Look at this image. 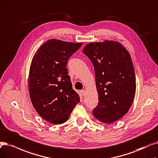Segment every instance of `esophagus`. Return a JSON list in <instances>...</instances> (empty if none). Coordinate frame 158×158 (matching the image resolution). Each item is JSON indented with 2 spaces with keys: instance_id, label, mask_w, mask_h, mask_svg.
Wrapping results in <instances>:
<instances>
[{
  "instance_id": "34e87169",
  "label": "esophagus",
  "mask_w": 158,
  "mask_h": 158,
  "mask_svg": "<svg viewBox=\"0 0 158 158\" xmlns=\"http://www.w3.org/2000/svg\"><path fill=\"white\" fill-rule=\"evenodd\" d=\"M80 94H81V95H85V90H81L80 91Z\"/></svg>"
}]
</instances>
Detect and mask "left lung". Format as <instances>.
<instances>
[{
    "instance_id": "8db88e82",
    "label": "left lung",
    "mask_w": 158,
    "mask_h": 158,
    "mask_svg": "<svg viewBox=\"0 0 158 158\" xmlns=\"http://www.w3.org/2000/svg\"><path fill=\"white\" fill-rule=\"evenodd\" d=\"M83 52L94 65L99 102L92 113L99 121L110 124L125 115L135 93V77L132 59L115 41L89 43Z\"/></svg>"
}]
</instances>
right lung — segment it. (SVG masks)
I'll return each mask as SVG.
<instances>
[{"label": "right lung", "mask_w": 158, "mask_h": 158, "mask_svg": "<svg viewBox=\"0 0 158 158\" xmlns=\"http://www.w3.org/2000/svg\"><path fill=\"white\" fill-rule=\"evenodd\" d=\"M82 44L51 39L39 48L32 59L28 80L30 99L37 113L52 124L66 122L80 101L66 65Z\"/></svg>", "instance_id": "1"}]
</instances>
